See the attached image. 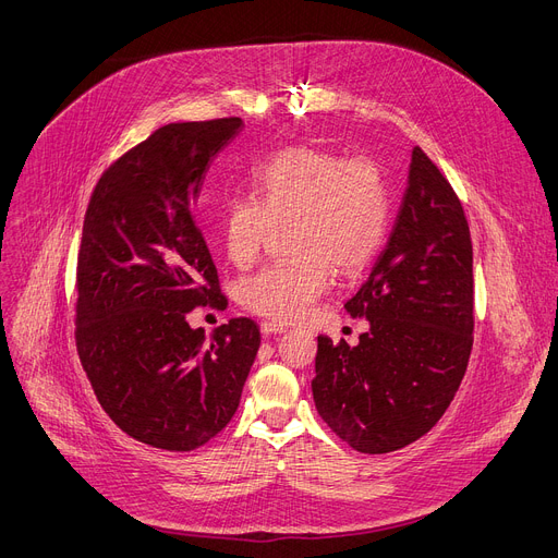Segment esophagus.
<instances>
[{
    "label": "esophagus",
    "mask_w": 558,
    "mask_h": 558,
    "mask_svg": "<svg viewBox=\"0 0 558 558\" xmlns=\"http://www.w3.org/2000/svg\"><path fill=\"white\" fill-rule=\"evenodd\" d=\"M260 329H263L265 336H271V333H282L287 327L280 325V323H274V320H265V323L260 325Z\"/></svg>",
    "instance_id": "obj_1"
}]
</instances>
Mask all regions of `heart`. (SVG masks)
I'll list each match as a JSON object with an SVG mask.
<instances>
[{"instance_id": "heart-1", "label": "heart", "mask_w": 558, "mask_h": 558, "mask_svg": "<svg viewBox=\"0 0 558 558\" xmlns=\"http://www.w3.org/2000/svg\"><path fill=\"white\" fill-rule=\"evenodd\" d=\"M251 197H231L220 216L227 258L248 269L274 231L291 258L238 284L244 310L276 323L305 316L340 276L365 271L387 242L391 189L369 158H344L318 146H289L248 171Z\"/></svg>"}]
</instances>
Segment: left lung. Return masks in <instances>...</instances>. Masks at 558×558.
Wrapping results in <instances>:
<instances>
[{
	"mask_svg": "<svg viewBox=\"0 0 558 558\" xmlns=\"http://www.w3.org/2000/svg\"><path fill=\"white\" fill-rule=\"evenodd\" d=\"M470 225L459 195L416 146L410 186L369 280L344 302L369 331L349 347L318 336L320 418L363 453L418 440L445 414L474 342Z\"/></svg>",
	"mask_w": 558,
	"mask_h": 558,
	"instance_id": "obj_1",
	"label": "left lung"
}]
</instances>
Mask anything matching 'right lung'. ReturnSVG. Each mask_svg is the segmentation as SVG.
<instances>
[{
  "mask_svg": "<svg viewBox=\"0 0 558 558\" xmlns=\"http://www.w3.org/2000/svg\"><path fill=\"white\" fill-rule=\"evenodd\" d=\"M240 118L150 133L97 180L77 253L75 344L90 387L131 438L191 451L233 418L260 329L231 318L205 336L195 307H222L218 269L195 218L211 160Z\"/></svg>",
  "mask_w": 558,
  "mask_h": 558,
  "instance_id": "add662e5",
  "label": "right lung"
}]
</instances>
